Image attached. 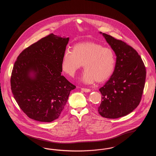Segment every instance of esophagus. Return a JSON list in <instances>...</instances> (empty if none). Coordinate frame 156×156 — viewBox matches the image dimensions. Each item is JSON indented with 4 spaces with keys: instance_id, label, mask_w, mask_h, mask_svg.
I'll use <instances>...</instances> for the list:
<instances>
[{
    "instance_id": "esophagus-1",
    "label": "esophagus",
    "mask_w": 156,
    "mask_h": 156,
    "mask_svg": "<svg viewBox=\"0 0 156 156\" xmlns=\"http://www.w3.org/2000/svg\"><path fill=\"white\" fill-rule=\"evenodd\" d=\"M81 90L83 92H89L90 91V89H87V88H82Z\"/></svg>"
}]
</instances>
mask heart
<instances>
[{
    "label": "heart",
    "instance_id": "b5f03b06",
    "mask_svg": "<svg viewBox=\"0 0 156 156\" xmlns=\"http://www.w3.org/2000/svg\"><path fill=\"white\" fill-rule=\"evenodd\" d=\"M82 64L85 71L82 81L84 83L105 81L114 71L116 66L115 52L110 48L92 42L77 44L72 51L64 52L62 68L67 74L74 76Z\"/></svg>",
    "mask_w": 156,
    "mask_h": 156
}]
</instances>
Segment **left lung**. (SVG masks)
Segmentation results:
<instances>
[{
    "mask_svg": "<svg viewBox=\"0 0 156 156\" xmlns=\"http://www.w3.org/2000/svg\"><path fill=\"white\" fill-rule=\"evenodd\" d=\"M116 55L111 78L99 89L102 102L99 113L104 118L116 119L133 111L141 101L146 76V67L133 47L122 40L102 33Z\"/></svg>",
    "mask_w": 156,
    "mask_h": 156,
    "instance_id": "obj_1",
    "label": "left lung"
}]
</instances>
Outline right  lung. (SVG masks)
Masks as SVG:
<instances>
[{"instance_id": "1", "label": "right lung", "mask_w": 156, "mask_h": 156, "mask_svg": "<svg viewBox=\"0 0 156 156\" xmlns=\"http://www.w3.org/2000/svg\"><path fill=\"white\" fill-rule=\"evenodd\" d=\"M69 37L53 34L26 48L18 56L10 84L15 100L31 119L51 122L58 118L76 87L62 75V60Z\"/></svg>"}]
</instances>
